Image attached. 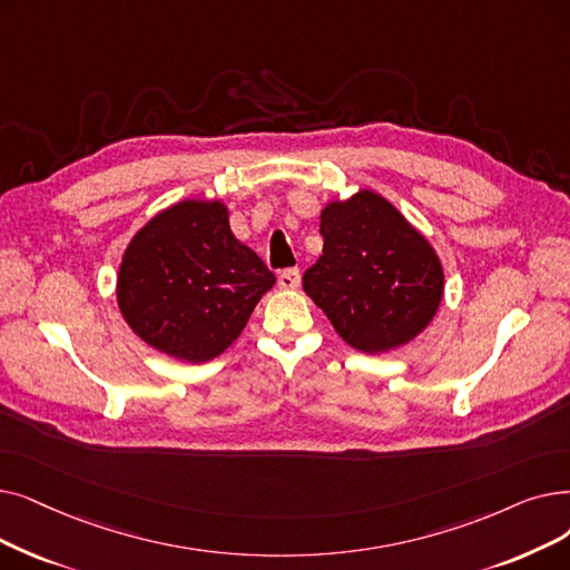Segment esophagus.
<instances>
[{"mask_svg":"<svg viewBox=\"0 0 570 570\" xmlns=\"http://www.w3.org/2000/svg\"><path fill=\"white\" fill-rule=\"evenodd\" d=\"M279 286L284 291H295L301 286V269H282L279 272Z\"/></svg>","mask_w":570,"mask_h":570,"instance_id":"esophagus-1","label":"esophagus"}]
</instances>
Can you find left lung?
Here are the masks:
<instances>
[{"label":"left lung","mask_w":570,"mask_h":570,"mask_svg":"<svg viewBox=\"0 0 570 570\" xmlns=\"http://www.w3.org/2000/svg\"><path fill=\"white\" fill-rule=\"evenodd\" d=\"M321 235L303 288L352 350L386 354L431 326L444 295L442 261L384 195L361 188L328 200Z\"/></svg>","instance_id":"obj_1"}]
</instances>
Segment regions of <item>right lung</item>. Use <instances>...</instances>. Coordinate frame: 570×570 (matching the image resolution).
I'll return each mask as SVG.
<instances>
[{"label":"right lung","mask_w":570,"mask_h":570,"mask_svg":"<svg viewBox=\"0 0 570 570\" xmlns=\"http://www.w3.org/2000/svg\"><path fill=\"white\" fill-rule=\"evenodd\" d=\"M275 275L242 244L224 200L186 197L132 235L116 277L130 331L160 354L207 363L242 335Z\"/></svg>","instance_id":"add662e5"}]
</instances>
